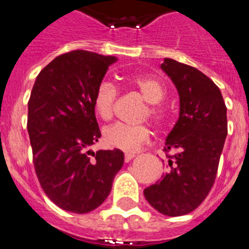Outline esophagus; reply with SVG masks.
<instances>
[{
	"instance_id": "34e87169",
	"label": "esophagus",
	"mask_w": 249,
	"mask_h": 249,
	"mask_svg": "<svg viewBox=\"0 0 249 249\" xmlns=\"http://www.w3.org/2000/svg\"><path fill=\"white\" fill-rule=\"evenodd\" d=\"M135 157L136 156H135L134 153H126L125 154V161H126V163H129V161L131 160L132 158H135Z\"/></svg>"
}]
</instances>
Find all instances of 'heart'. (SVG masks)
I'll return each instance as SVG.
<instances>
[{
  "label": "heart",
  "mask_w": 249,
  "mask_h": 249,
  "mask_svg": "<svg viewBox=\"0 0 249 249\" xmlns=\"http://www.w3.org/2000/svg\"><path fill=\"white\" fill-rule=\"evenodd\" d=\"M126 83L139 91L141 97L147 102L142 109L141 119H151L157 126H161L165 120V112L159 102L165 96V89L158 79L153 76L136 75L129 76ZM118 98V89L113 83L102 80L96 88L93 95V106L101 119L109 120L114 114L115 102ZM103 139L107 146L124 152H136L151 139V130L147 125L113 124L103 131Z\"/></svg>",
  "instance_id": "b5f03b06"
}]
</instances>
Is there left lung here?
I'll return each mask as SVG.
<instances>
[{
	"mask_svg": "<svg viewBox=\"0 0 249 249\" xmlns=\"http://www.w3.org/2000/svg\"><path fill=\"white\" fill-rule=\"evenodd\" d=\"M161 69L178 89L180 115L165 141L168 173L144 189V198L159 213H191L208 196L228 135L226 106L218 86L198 69L165 58ZM176 149L171 156L167 152Z\"/></svg>",
	"mask_w": 249,
	"mask_h": 249,
	"instance_id": "obj_1",
	"label": "left lung"
}]
</instances>
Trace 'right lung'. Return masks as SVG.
Instances as JSON below:
<instances>
[{"label": "right lung", "instance_id": "right-lung-1", "mask_svg": "<svg viewBox=\"0 0 249 249\" xmlns=\"http://www.w3.org/2000/svg\"><path fill=\"white\" fill-rule=\"evenodd\" d=\"M115 60L71 51L48 63L31 90L28 132L36 176L48 198L67 212L100 207L124 164L120 149L89 151L101 137L93 95Z\"/></svg>", "mask_w": 249, "mask_h": 249}]
</instances>
